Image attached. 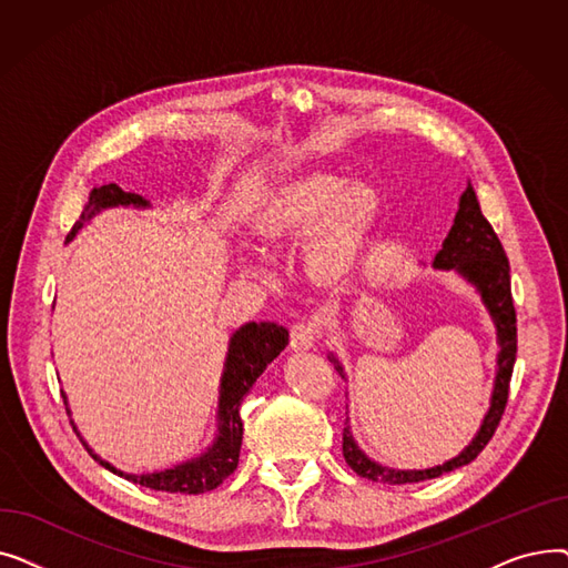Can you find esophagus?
Segmentation results:
<instances>
[{"label":"esophagus","instance_id":"esophagus-1","mask_svg":"<svg viewBox=\"0 0 568 568\" xmlns=\"http://www.w3.org/2000/svg\"><path fill=\"white\" fill-rule=\"evenodd\" d=\"M315 338H317L315 322H311V320L296 322L290 332V347L296 352H308L315 345Z\"/></svg>","mask_w":568,"mask_h":568}]
</instances>
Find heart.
Returning a JSON list of instances; mask_svg holds the SVG:
<instances>
[{
  "label": "heart",
  "mask_w": 568,
  "mask_h": 568,
  "mask_svg": "<svg viewBox=\"0 0 568 568\" xmlns=\"http://www.w3.org/2000/svg\"><path fill=\"white\" fill-rule=\"evenodd\" d=\"M382 223V195L334 170L294 172L260 197L246 219L255 244L281 253L302 244L306 278L322 290L349 283L368 257Z\"/></svg>",
  "instance_id": "obj_1"
}]
</instances>
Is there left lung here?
I'll list each match as a JSON object with an SVG mask.
<instances>
[{
  "mask_svg": "<svg viewBox=\"0 0 568 568\" xmlns=\"http://www.w3.org/2000/svg\"><path fill=\"white\" fill-rule=\"evenodd\" d=\"M433 268H439V272H454L467 285H471L476 294L481 296V304L486 306L495 324L499 352H497V371H495V384L490 394V407L484 416L479 430H476L471 442L458 456L426 469H396L368 458L352 435L349 419H345V428H343L345 463L368 481L389 484V486L416 484L426 479H437V476L446 471H454L463 465H469L486 449V444L495 435L506 407V398H509V382H511L516 349H518L516 308H514V296H511V268L493 225L481 214L479 200H476L474 186L469 182L465 193L460 195L454 225L442 242V248L433 257ZM326 359L334 364V368L343 379H347L345 368L334 352H329Z\"/></svg>",
  "mask_w": 568,
  "mask_h": 568,
  "instance_id": "1",
  "label": "left lung"
}]
</instances>
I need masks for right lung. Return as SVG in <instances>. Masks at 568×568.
I'll return each mask as SVG.
<instances>
[{"instance_id":"add662e5","label":"right lung","mask_w":568,"mask_h":568,"mask_svg":"<svg viewBox=\"0 0 568 568\" xmlns=\"http://www.w3.org/2000/svg\"><path fill=\"white\" fill-rule=\"evenodd\" d=\"M114 206L152 209V202L144 200L138 193L122 191L116 184L99 186L89 193V200L82 209L80 219L75 221L73 230L69 232L67 242H73V236L87 223H92L101 212H105V209H114ZM287 341H290L287 329L276 322H260V324L246 322L230 336L223 375H221V389H219L216 435H214L212 444H209L200 456L176 463L168 469L146 471V474H129L124 469H116L112 463L103 460L92 449V446H89L80 437L84 449L92 454V458L99 465H103L112 474L122 476V479H126V481L140 484L144 488L165 490V493H182V495H200V493H209V490L219 488L236 469L239 452H242L244 424H242V416H239V407H242L244 396L251 392V386L264 373V368L285 349ZM64 403L69 405L67 396H64ZM69 414H71V409H69ZM73 428H75V424H73ZM75 433H78V428H75Z\"/></svg>"}]
</instances>
